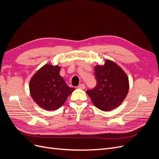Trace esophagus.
<instances>
[{
	"mask_svg": "<svg viewBox=\"0 0 159 159\" xmlns=\"http://www.w3.org/2000/svg\"><path fill=\"white\" fill-rule=\"evenodd\" d=\"M78 88L84 89L85 88V85L84 84H80V85H78Z\"/></svg>",
	"mask_w": 159,
	"mask_h": 159,
	"instance_id": "34e87169",
	"label": "esophagus"
}]
</instances>
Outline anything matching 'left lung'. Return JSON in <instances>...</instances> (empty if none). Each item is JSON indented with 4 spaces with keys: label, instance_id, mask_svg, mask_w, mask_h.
Wrapping results in <instances>:
<instances>
[{
    "label": "left lung",
    "instance_id": "8db88e82",
    "mask_svg": "<svg viewBox=\"0 0 159 159\" xmlns=\"http://www.w3.org/2000/svg\"><path fill=\"white\" fill-rule=\"evenodd\" d=\"M97 85L86 92L95 106L109 111L119 106L128 93L129 79L123 70L112 61L95 67Z\"/></svg>",
    "mask_w": 159,
    "mask_h": 159
}]
</instances>
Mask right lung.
Instances as JSON below:
<instances>
[{"instance_id":"right-lung-1","label":"right lung","mask_w":159,"mask_h":159,"mask_svg":"<svg viewBox=\"0 0 159 159\" xmlns=\"http://www.w3.org/2000/svg\"><path fill=\"white\" fill-rule=\"evenodd\" d=\"M60 67L46 64L34 75L30 81V91L34 101L48 111L59 109L75 90L60 75Z\"/></svg>"}]
</instances>
